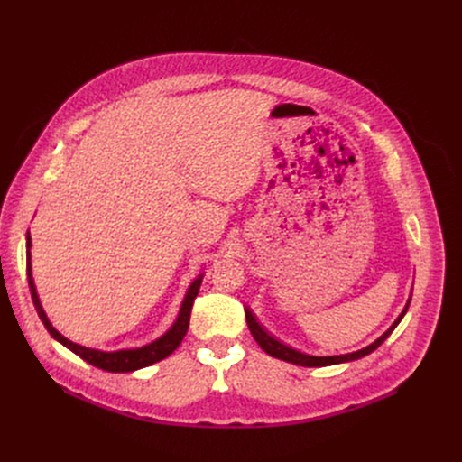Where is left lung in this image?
<instances>
[{"label": "left lung", "mask_w": 462, "mask_h": 462, "mask_svg": "<svg viewBox=\"0 0 462 462\" xmlns=\"http://www.w3.org/2000/svg\"><path fill=\"white\" fill-rule=\"evenodd\" d=\"M410 300H411V299H410ZM410 300H408V304H406V309L402 310V314L397 318V321H394L376 342H372L370 346H366V347H363V349H359V351H354V354L333 356V357H314V356H309V354H300V351H297V349H293V347H290V346L282 344L280 340L273 338V337L265 331V328H263V327L257 323V319H255V316L252 314L250 309H246L245 314H246V323H248V328H250L252 337H254L255 342L261 346V349L267 351L269 356H273V357H276V359H282V361H285V363L299 365V366H328V365H338V363H347V361L361 359V357L372 354V351H374L376 347H380V346L383 344V340L394 331V327H397V325L401 323V319L404 318V314H406V310H408V306H410Z\"/></svg>", "instance_id": "left-lung-1"}]
</instances>
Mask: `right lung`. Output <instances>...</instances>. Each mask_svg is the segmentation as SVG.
Segmentation results:
<instances>
[{"label": "right lung", "instance_id": "1", "mask_svg": "<svg viewBox=\"0 0 462 462\" xmlns=\"http://www.w3.org/2000/svg\"><path fill=\"white\" fill-rule=\"evenodd\" d=\"M30 246H32V238L28 235V243H26V248H28V283H30V291H32V299H33V304H35V310L42 321V325L47 327V331L60 342L63 344L68 349H71L73 354H77L80 359H84L86 363H90L92 366L96 368H101V370H106V372H131V370H137V368H144L148 365H153L158 363L165 357H169L174 349H177L180 346V342L184 340L186 333H188V327H189V316H191V306H193V300L197 297V293H199V285L203 282V274L197 278L191 285L189 290L186 293V299L182 302V309H180V314L177 318V321H174V325L169 328V331L158 338L156 342H152L144 347H137V349H120V351H99V349H92V347H84V346H79L71 340L65 338L63 335H60L56 328L51 325V321L47 319V314L45 310H42V306L39 302V297H37V291H35V283H33V278H32V267H30Z\"/></svg>", "mask_w": 462, "mask_h": 462}]
</instances>
